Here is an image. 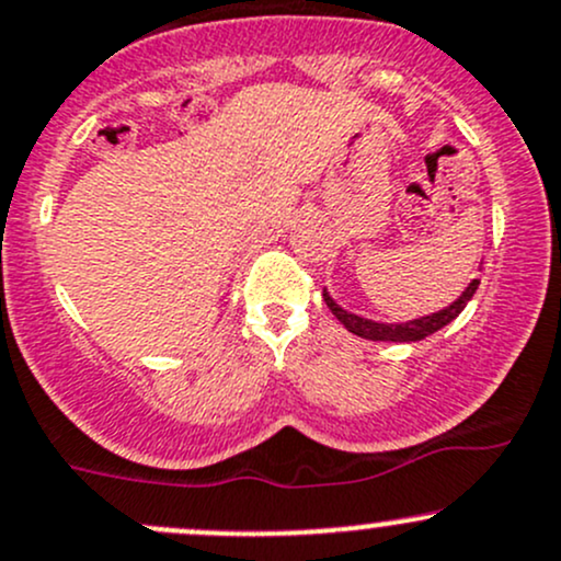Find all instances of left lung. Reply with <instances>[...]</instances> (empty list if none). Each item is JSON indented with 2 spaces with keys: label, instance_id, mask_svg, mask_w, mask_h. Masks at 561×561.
<instances>
[{
  "label": "left lung",
  "instance_id": "1",
  "mask_svg": "<svg viewBox=\"0 0 561 561\" xmlns=\"http://www.w3.org/2000/svg\"><path fill=\"white\" fill-rule=\"evenodd\" d=\"M479 271H481V265H479ZM476 290H479V279H470V285L465 287L462 296H459L457 300H451L449 306L433 311V314H424V317H416V320H405V322H379V320H368V317L352 314V311H346L344 306L335 304L333 296L328 293V287L322 290V298H325L328 309L333 311L335 320L350 330V333L359 335V339L411 344V341H422V339H427V335L438 333L440 328H446L449 322L457 320V317L462 314L465 306H468V300L476 296Z\"/></svg>",
  "mask_w": 561,
  "mask_h": 561
}]
</instances>
